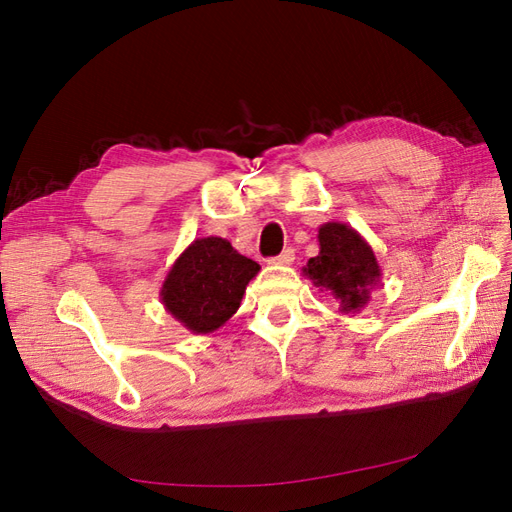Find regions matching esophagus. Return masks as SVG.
<instances>
[{"label":"esophagus","instance_id":"1","mask_svg":"<svg viewBox=\"0 0 512 512\" xmlns=\"http://www.w3.org/2000/svg\"><path fill=\"white\" fill-rule=\"evenodd\" d=\"M292 262H294V250H292V247H288V250H284L280 256L271 258V265H282V267H288V265H292Z\"/></svg>","mask_w":512,"mask_h":512}]
</instances>
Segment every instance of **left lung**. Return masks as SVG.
I'll list each match as a JSON object with an SVG mask.
<instances>
[{"instance_id":"obj_1","label":"left lung","mask_w":512,"mask_h":512,"mask_svg":"<svg viewBox=\"0 0 512 512\" xmlns=\"http://www.w3.org/2000/svg\"><path fill=\"white\" fill-rule=\"evenodd\" d=\"M318 256L309 258L303 275L337 301L342 314H359L382 286V269L371 245L352 226L327 222L318 228Z\"/></svg>"}]
</instances>
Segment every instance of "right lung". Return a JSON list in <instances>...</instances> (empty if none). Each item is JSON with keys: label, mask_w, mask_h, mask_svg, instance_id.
<instances>
[{"label": "right lung", "mask_w": 512, "mask_h": 512, "mask_svg": "<svg viewBox=\"0 0 512 512\" xmlns=\"http://www.w3.org/2000/svg\"><path fill=\"white\" fill-rule=\"evenodd\" d=\"M260 265L222 237L194 239L168 269L160 288L166 312L196 335L218 331L237 312Z\"/></svg>", "instance_id": "1"}]
</instances>
